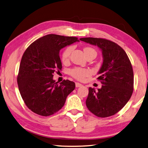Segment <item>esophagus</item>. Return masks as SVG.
<instances>
[{
  "label": "esophagus",
  "instance_id": "1",
  "mask_svg": "<svg viewBox=\"0 0 148 148\" xmlns=\"http://www.w3.org/2000/svg\"><path fill=\"white\" fill-rule=\"evenodd\" d=\"M81 86H82V84L79 83H76V88H79V87H81Z\"/></svg>",
  "mask_w": 148,
  "mask_h": 148
}]
</instances>
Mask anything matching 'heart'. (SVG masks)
Wrapping results in <instances>:
<instances>
[{
  "instance_id": "obj_1",
  "label": "heart",
  "mask_w": 148,
  "mask_h": 148,
  "mask_svg": "<svg viewBox=\"0 0 148 148\" xmlns=\"http://www.w3.org/2000/svg\"><path fill=\"white\" fill-rule=\"evenodd\" d=\"M72 51V48L71 46L67 47V48L65 49L63 51L62 54V61L63 63H67L69 62V58H70V56ZM84 54L88 52H94L96 53V51L93 48H89V47H86L84 48ZM71 74L72 76H73L74 78H76L77 80L83 81L85 77L89 76L90 75V71L88 69H82V68H74L72 69L71 71Z\"/></svg>"
}]
</instances>
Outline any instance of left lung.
I'll use <instances>...</instances> for the list:
<instances>
[{
  "mask_svg": "<svg viewBox=\"0 0 148 148\" xmlns=\"http://www.w3.org/2000/svg\"><path fill=\"white\" fill-rule=\"evenodd\" d=\"M80 40L98 46L103 57L97 77L102 88L98 91L89 88L86 107L100 118L114 115L126 105L132 95L134 72L130 60L121 46L109 40L94 37Z\"/></svg>",
  "mask_w": 148,
  "mask_h": 148,
  "instance_id": "left-lung-1",
  "label": "left lung"
}]
</instances>
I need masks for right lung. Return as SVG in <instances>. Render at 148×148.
Masks as SVG:
<instances>
[{
	"instance_id": "obj_1",
	"label": "right lung",
	"mask_w": 148,
	"mask_h": 148,
	"mask_svg": "<svg viewBox=\"0 0 148 148\" xmlns=\"http://www.w3.org/2000/svg\"><path fill=\"white\" fill-rule=\"evenodd\" d=\"M77 41L76 37L48 34L35 40L24 52L17 77L18 88L25 103L36 114H55L75 89L73 81L64 80L58 84L53 77L62 68L60 50Z\"/></svg>"
}]
</instances>
